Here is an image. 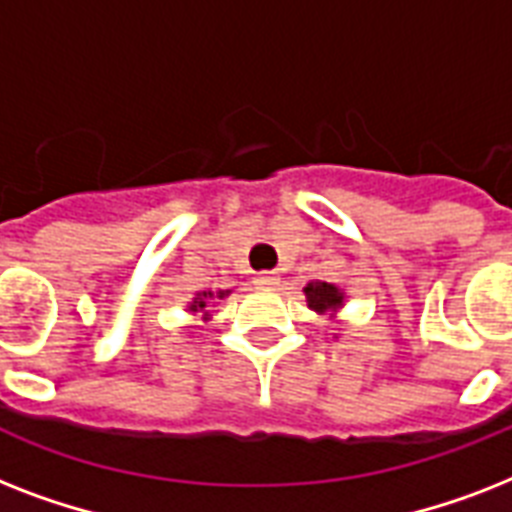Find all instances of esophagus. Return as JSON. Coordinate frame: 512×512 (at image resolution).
Here are the masks:
<instances>
[{
	"label": "esophagus",
	"instance_id": "esophagus-1",
	"mask_svg": "<svg viewBox=\"0 0 512 512\" xmlns=\"http://www.w3.org/2000/svg\"><path fill=\"white\" fill-rule=\"evenodd\" d=\"M257 287H265V289H271L279 284V276L276 273H257V279H255Z\"/></svg>",
	"mask_w": 512,
	"mask_h": 512
}]
</instances>
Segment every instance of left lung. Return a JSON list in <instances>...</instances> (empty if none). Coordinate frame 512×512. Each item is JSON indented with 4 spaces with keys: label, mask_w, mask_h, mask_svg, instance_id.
Returning <instances> with one entry per match:
<instances>
[{
    "label": "left lung",
    "mask_w": 512,
    "mask_h": 512,
    "mask_svg": "<svg viewBox=\"0 0 512 512\" xmlns=\"http://www.w3.org/2000/svg\"><path fill=\"white\" fill-rule=\"evenodd\" d=\"M303 292L308 308L321 313V316H329V321H335L337 313H340L342 305H345V292H342L337 284H329V281H308L303 287Z\"/></svg>",
    "instance_id": "8db88e82"
}]
</instances>
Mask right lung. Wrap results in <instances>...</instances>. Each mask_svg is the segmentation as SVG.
Instances as JSON below:
<instances>
[{"instance_id": "obj_1", "label": "right lung", "mask_w": 512, "mask_h": 512, "mask_svg": "<svg viewBox=\"0 0 512 512\" xmlns=\"http://www.w3.org/2000/svg\"><path fill=\"white\" fill-rule=\"evenodd\" d=\"M233 289H217V292H196L191 303L185 305V311L191 313V316H201V321L207 324L212 321V313H209V305L215 303V300H225V297L231 295Z\"/></svg>"}]
</instances>
